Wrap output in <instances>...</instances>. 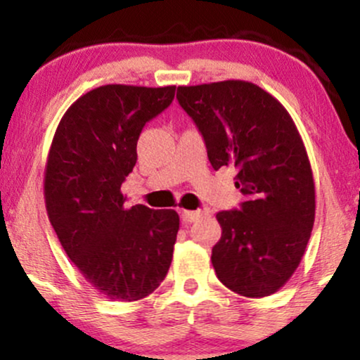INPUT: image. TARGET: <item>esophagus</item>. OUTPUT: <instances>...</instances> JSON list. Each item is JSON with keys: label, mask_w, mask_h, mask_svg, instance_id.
<instances>
[{"label": "esophagus", "mask_w": 360, "mask_h": 360, "mask_svg": "<svg viewBox=\"0 0 360 360\" xmlns=\"http://www.w3.org/2000/svg\"><path fill=\"white\" fill-rule=\"evenodd\" d=\"M201 214H203V212H200V210H196V212L184 210V212H181V218H183L184 223H193V221H196Z\"/></svg>", "instance_id": "obj_1"}]
</instances>
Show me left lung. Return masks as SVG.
Masks as SVG:
<instances>
[{"mask_svg": "<svg viewBox=\"0 0 360 360\" xmlns=\"http://www.w3.org/2000/svg\"><path fill=\"white\" fill-rule=\"evenodd\" d=\"M177 101L201 131L214 171L237 169L238 210L217 213L218 279L237 295H274L298 269L315 223L307 148L281 103L247 81L179 86Z\"/></svg>", "mask_w": 360, "mask_h": 360, "instance_id": "1", "label": "left lung"}]
</instances>
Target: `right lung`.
Wrapping results in <instances>:
<instances>
[{
	"mask_svg": "<svg viewBox=\"0 0 360 360\" xmlns=\"http://www.w3.org/2000/svg\"><path fill=\"white\" fill-rule=\"evenodd\" d=\"M174 93L176 86H100L69 106L49 150V220L74 266L110 300L146 298L171 266L179 214L125 208L122 183L137 162L140 131Z\"/></svg>",
	"mask_w": 360,
	"mask_h": 360,
	"instance_id": "obj_1",
	"label": "right lung"
}]
</instances>
